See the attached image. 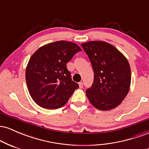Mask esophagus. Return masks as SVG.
<instances>
[{
  "instance_id": "esophagus-1",
  "label": "esophagus",
  "mask_w": 149,
  "mask_h": 149,
  "mask_svg": "<svg viewBox=\"0 0 149 149\" xmlns=\"http://www.w3.org/2000/svg\"><path fill=\"white\" fill-rule=\"evenodd\" d=\"M78 85H79V88H83V82H80V83H78Z\"/></svg>"
}]
</instances>
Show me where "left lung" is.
Returning a JSON list of instances; mask_svg holds the SVG:
<instances>
[{
	"label": "left lung",
	"instance_id": "8db88e82",
	"mask_svg": "<svg viewBox=\"0 0 149 149\" xmlns=\"http://www.w3.org/2000/svg\"><path fill=\"white\" fill-rule=\"evenodd\" d=\"M91 61L94 82L86 90L93 107L102 111L117 107L127 96L131 83L127 59L116 47L104 41L81 44Z\"/></svg>",
	"mask_w": 149,
	"mask_h": 149
}]
</instances>
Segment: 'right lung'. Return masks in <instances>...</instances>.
<instances>
[{
    "label": "right lung",
    "instance_id": "add662e5",
    "mask_svg": "<svg viewBox=\"0 0 149 149\" xmlns=\"http://www.w3.org/2000/svg\"><path fill=\"white\" fill-rule=\"evenodd\" d=\"M81 50L74 42L60 40L46 44L32 54L26 69V81L38 105L57 109L67 103L79 85L71 80L66 63Z\"/></svg>",
    "mask_w": 149,
    "mask_h": 149
}]
</instances>
